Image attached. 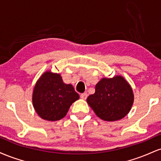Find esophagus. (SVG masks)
Here are the masks:
<instances>
[{
    "instance_id": "1",
    "label": "esophagus",
    "mask_w": 161,
    "mask_h": 161,
    "mask_svg": "<svg viewBox=\"0 0 161 161\" xmlns=\"http://www.w3.org/2000/svg\"><path fill=\"white\" fill-rule=\"evenodd\" d=\"M80 97L82 99H86L87 97H88V94L87 93H82L80 95Z\"/></svg>"
}]
</instances>
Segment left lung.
<instances>
[{
	"instance_id": "1",
	"label": "left lung",
	"mask_w": 161,
	"mask_h": 161,
	"mask_svg": "<svg viewBox=\"0 0 161 161\" xmlns=\"http://www.w3.org/2000/svg\"><path fill=\"white\" fill-rule=\"evenodd\" d=\"M133 101L132 88L119 75L101 79L96 85L95 94L87 98L96 115L105 121H116L126 116Z\"/></svg>"
}]
</instances>
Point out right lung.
<instances>
[{
	"label": "right lung",
	"mask_w": 161,
	"mask_h": 161,
	"mask_svg": "<svg viewBox=\"0 0 161 161\" xmlns=\"http://www.w3.org/2000/svg\"><path fill=\"white\" fill-rule=\"evenodd\" d=\"M79 95L72 85L63 82L60 74L46 72L36 82L32 102L37 114L48 121L60 120L66 116Z\"/></svg>",
	"instance_id": "obj_1"
}]
</instances>
